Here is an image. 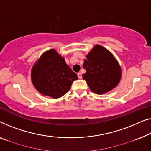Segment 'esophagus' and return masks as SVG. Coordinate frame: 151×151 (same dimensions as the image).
<instances>
[{
	"mask_svg": "<svg viewBox=\"0 0 151 151\" xmlns=\"http://www.w3.org/2000/svg\"><path fill=\"white\" fill-rule=\"evenodd\" d=\"M77 76H78V78H82V75H81V73H78Z\"/></svg>",
	"mask_w": 151,
	"mask_h": 151,
	"instance_id": "1",
	"label": "esophagus"
}]
</instances>
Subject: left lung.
Masks as SVG:
<instances>
[{"label":"left lung","instance_id":"8db88e82","mask_svg":"<svg viewBox=\"0 0 151 151\" xmlns=\"http://www.w3.org/2000/svg\"><path fill=\"white\" fill-rule=\"evenodd\" d=\"M86 57L83 65L86 73L82 76L93 92L102 94L117 86L121 78L120 67L109 50L96 45Z\"/></svg>","mask_w":151,"mask_h":151}]
</instances>
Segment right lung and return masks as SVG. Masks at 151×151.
Wrapping results in <instances>:
<instances>
[{
    "mask_svg": "<svg viewBox=\"0 0 151 151\" xmlns=\"http://www.w3.org/2000/svg\"><path fill=\"white\" fill-rule=\"evenodd\" d=\"M76 79L77 75L54 49L48 50L40 57L31 73V80L36 90L53 99L68 92Z\"/></svg>",
    "mask_w": 151,
    "mask_h": 151,
    "instance_id": "right-lung-1",
    "label": "right lung"
}]
</instances>
